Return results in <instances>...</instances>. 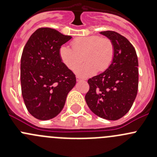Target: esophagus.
<instances>
[{"mask_svg":"<svg viewBox=\"0 0 157 157\" xmlns=\"http://www.w3.org/2000/svg\"><path fill=\"white\" fill-rule=\"evenodd\" d=\"M83 80H84V79L82 78V77H79V76L77 77V81H83Z\"/></svg>","mask_w":157,"mask_h":157,"instance_id":"esophagus-1","label":"esophagus"}]
</instances>
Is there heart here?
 I'll use <instances>...</instances> for the list:
<instances>
[{"label": "heart", "instance_id": "obj_1", "mask_svg": "<svg viewBox=\"0 0 157 157\" xmlns=\"http://www.w3.org/2000/svg\"><path fill=\"white\" fill-rule=\"evenodd\" d=\"M72 48L61 45L58 51L60 60L70 70H74L84 55L86 62L75 69L81 77H90L97 72H103L112 64L115 55L113 43L108 38L99 36H81L73 39Z\"/></svg>", "mask_w": 157, "mask_h": 157}]
</instances>
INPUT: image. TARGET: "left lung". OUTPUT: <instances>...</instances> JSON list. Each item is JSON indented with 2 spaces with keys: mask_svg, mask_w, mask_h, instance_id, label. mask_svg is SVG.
Returning <instances> with one entry per match:
<instances>
[{
  "mask_svg": "<svg viewBox=\"0 0 157 157\" xmlns=\"http://www.w3.org/2000/svg\"><path fill=\"white\" fill-rule=\"evenodd\" d=\"M112 42L115 55L103 73L88 80L85 99L90 110L100 118L118 120L132 106L138 90V60L132 44L115 31H103Z\"/></svg>",
  "mask_w": 157,
  "mask_h": 157,
  "instance_id": "8db88e82",
  "label": "left lung"
}]
</instances>
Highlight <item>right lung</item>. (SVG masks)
Returning <instances> with one entry per match:
<instances>
[{"instance_id": "obj_1", "label": "right lung", "mask_w": 157, "mask_h": 157, "mask_svg": "<svg viewBox=\"0 0 157 157\" xmlns=\"http://www.w3.org/2000/svg\"><path fill=\"white\" fill-rule=\"evenodd\" d=\"M56 29L39 28L26 42L21 56L20 81L28 112L49 120L61 112L76 84L75 74L61 61L60 47L71 39Z\"/></svg>"}]
</instances>
